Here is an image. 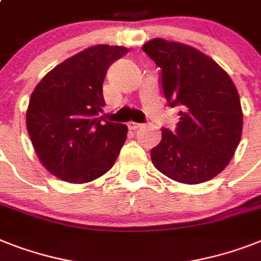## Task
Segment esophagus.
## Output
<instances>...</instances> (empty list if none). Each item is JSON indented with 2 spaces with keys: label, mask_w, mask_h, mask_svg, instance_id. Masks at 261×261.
<instances>
[{
  "label": "esophagus",
  "mask_w": 261,
  "mask_h": 261,
  "mask_svg": "<svg viewBox=\"0 0 261 261\" xmlns=\"http://www.w3.org/2000/svg\"><path fill=\"white\" fill-rule=\"evenodd\" d=\"M127 126H128V128H130V130L135 131V130H138V128H141L142 124L141 123H135V122H128V124H127Z\"/></svg>",
  "instance_id": "obj_1"
}]
</instances>
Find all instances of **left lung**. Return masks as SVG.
Instances as JSON below:
<instances>
[{
	"instance_id": "1",
	"label": "left lung",
	"mask_w": 261,
	"mask_h": 261,
	"mask_svg": "<svg viewBox=\"0 0 261 261\" xmlns=\"http://www.w3.org/2000/svg\"><path fill=\"white\" fill-rule=\"evenodd\" d=\"M142 49L162 71L169 105L181 106L175 134L162 128V141L151 149L152 165L186 185L215 178L234 155L243 133L234 83L212 57L182 42L158 37Z\"/></svg>"
}]
</instances>
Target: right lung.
Wrapping results in <instances>:
<instances>
[{"instance_id":"add662e5","label":"right lung","mask_w":261,"mask_h":261,"mask_svg":"<svg viewBox=\"0 0 261 261\" xmlns=\"http://www.w3.org/2000/svg\"><path fill=\"white\" fill-rule=\"evenodd\" d=\"M127 52L120 45L90 46L56 65L32 92L28 134L42 166L61 181L88 184L115 164L128 130L106 120L103 82Z\"/></svg>"}]
</instances>
